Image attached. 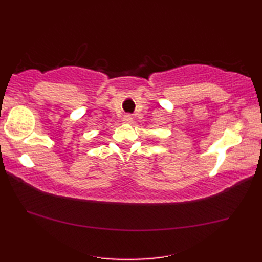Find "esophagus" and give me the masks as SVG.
<instances>
[{
  "label": "esophagus",
  "mask_w": 262,
  "mask_h": 262,
  "mask_svg": "<svg viewBox=\"0 0 262 262\" xmlns=\"http://www.w3.org/2000/svg\"><path fill=\"white\" fill-rule=\"evenodd\" d=\"M122 121H124V122H127V124H129V122H132V121H133V117H132V115H129V114L125 115L124 117H122Z\"/></svg>",
  "instance_id": "34e87169"
}]
</instances>
